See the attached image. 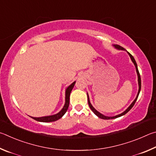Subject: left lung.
<instances>
[{"label":"left lung","mask_w":156,"mask_h":156,"mask_svg":"<svg viewBox=\"0 0 156 156\" xmlns=\"http://www.w3.org/2000/svg\"><path fill=\"white\" fill-rule=\"evenodd\" d=\"M114 46H115V47H116V48L119 49V50H123V51H125V49L123 47H122V46H119V45H118V44H116V45H114ZM127 53H128V54L129 55L131 59H132V61L133 62V64H134V65H135L136 72H137V74H138V81L139 89H138V92L137 96H136V98L135 99V100L133 101L132 102V104H131V105H129V107L127 109V110H125V112H123L121 113V114H119V115H116V116H106L103 115V114H101V113H99V112H98V111H97L96 110H95V109L93 108V106H92V105H91L90 102V99H89V97H88V105H89V107H90V108L91 110H92V111L93 112H94L95 114H96V115H97L98 117H99L100 119H105V120H108V119H114L118 118V117H120V116H123V115H125V114H127V113L128 112H129V111L131 110V109H132V108H133V106L134 105L135 103H136V100H137V99H138V95H139V93H140V89H141V79H140V73H139V71H138V66H137V64H136L135 59L133 58V57L132 55H131V54L129 53V52H127Z\"/></svg>","instance_id":"obj_1"}]
</instances>
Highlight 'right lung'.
<instances>
[{
  "instance_id": "right-lung-1",
  "label": "right lung",
  "mask_w": 156,
  "mask_h": 156,
  "mask_svg": "<svg viewBox=\"0 0 156 156\" xmlns=\"http://www.w3.org/2000/svg\"><path fill=\"white\" fill-rule=\"evenodd\" d=\"M75 84V81L71 84L66 90V102L64 108H62V110L59 112V113L55 115L52 116H43V117H39V118H36V117H31L32 119H34L35 121H40V122H53L57 120L61 119L62 117L64 115V114L66 112V111L69 106V102H70V92L72 91L74 86Z\"/></svg>"
}]
</instances>
